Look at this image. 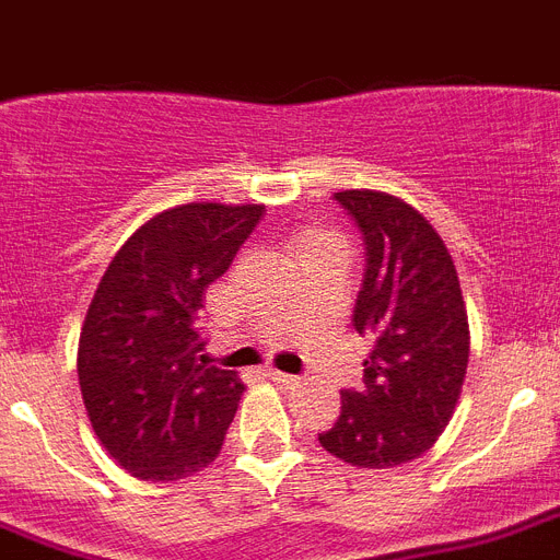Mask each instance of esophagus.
<instances>
[{
    "mask_svg": "<svg viewBox=\"0 0 560 560\" xmlns=\"http://www.w3.org/2000/svg\"><path fill=\"white\" fill-rule=\"evenodd\" d=\"M269 376H271V382H277V385H280V388H294V385H298V376H291V374H283V371H269Z\"/></svg>",
    "mask_w": 560,
    "mask_h": 560,
    "instance_id": "1",
    "label": "esophagus"
}]
</instances>
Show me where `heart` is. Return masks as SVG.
<instances>
[{"label":"heart","instance_id":"1","mask_svg":"<svg viewBox=\"0 0 560 560\" xmlns=\"http://www.w3.org/2000/svg\"><path fill=\"white\" fill-rule=\"evenodd\" d=\"M323 243H339V241H337V237H334V234H328V232H319V229H308V232L300 234L298 246H300V252H305V248L323 246Z\"/></svg>","mask_w":560,"mask_h":560}]
</instances>
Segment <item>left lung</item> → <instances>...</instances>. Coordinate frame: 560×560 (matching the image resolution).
Segmentation results:
<instances>
[{"mask_svg":"<svg viewBox=\"0 0 560 560\" xmlns=\"http://www.w3.org/2000/svg\"><path fill=\"white\" fill-rule=\"evenodd\" d=\"M365 241L353 328L374 339L365 390H346L319 444L351 467L388 470L428 453L456 413L470 326L453 257L419 209L380 189H342Z\"/></svg>","mask_w":560,"mask_h":560,"instance_id":"left-lung-1","label":"left lung"}]
</instances>
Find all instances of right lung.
I'll list each match as a JSON object with an SVG mask.
<instances>
[{
  "instance_id": "add662e5",
  "label": "right lung",
  "mask_w": 560,
  "mask_h": 560,
  "mask_svg": "<svg viewBox=\"0 0 560 560\" xmlns=\"http://www.w3.org/2000/svg\"><path fill=\"white\" fill-rule=\"evenodd\" d=\"M262 209L195 200L152 214L90 300L75 360L81 399L104 451L136 479L175 485L221 453L246 385L203 362L195 319Z\"/></svg>"
}]
</instances>
